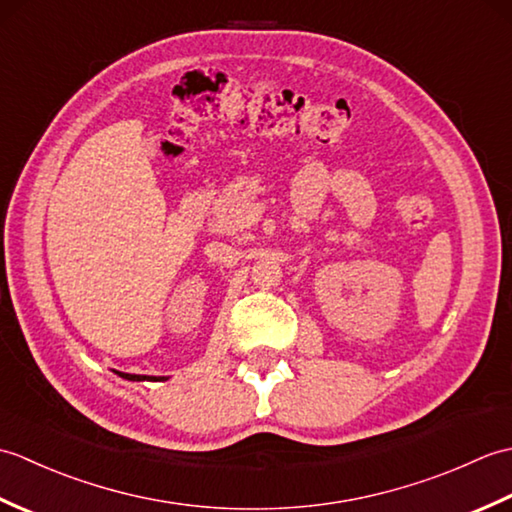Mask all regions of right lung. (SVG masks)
<instances>
[{"mask_svg": "<svg viewBox=\"0 0 512 512\" xmlns=\"http://www.w3.org/2000/svg\"><path fill=\"white\" fill-rule=\"evenodd\" d=\"M116 374L127 380H167V376H140V374H123V372H116Z\"/></svg>", "mask_w": 512, "mask_h": 512, "instance_id": "obj_1", "label": "right lung"}]
</instances>
